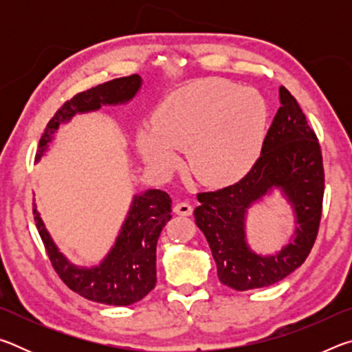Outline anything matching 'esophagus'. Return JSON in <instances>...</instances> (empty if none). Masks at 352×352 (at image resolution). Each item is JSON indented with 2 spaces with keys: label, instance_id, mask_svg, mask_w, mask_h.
Segmentation results:
<instances>
[{
  "label": "esophagus",
  "instance_id": "esophagus-1",
  "mask_svg": "<svg viewBox=\"0 0 352 352\" xmlns=\"http://www.w3.org/2000/svg\"><path fill=\"white\" fill-rule=\"evenodd\" d=\"M174 211L178 214V216H190L192 214V206L188 201H178L175 205Z\"/></svg>",
  "mask_w": 352,
  "mask_h": 352
}]
</instances>
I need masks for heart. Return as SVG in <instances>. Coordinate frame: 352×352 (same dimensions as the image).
Returning a JSON list of instances; mask_svg holds the SVG:
<instances>
[{"label": "heart", "instance_id": "b5f03b06", "mask_svg": "<svg viewBox=\"0 0 352 352\" xmlns=\"http://www.w3.org/2000/svg\"><path fill=\"white\" fill-rule=\"evenodd\" d=\"M267 105L259 93L206 79L168 94L153 111L155 127L135 132L136 147L162 174L178 164L188 147L195 177L210 186L236 183L253 168L264 141Z\"/></svg>", "mask_w": 352, "mask_h": 352}]
</instances>
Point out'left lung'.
Listing matches in <instances>:
<instances>
[{
	"label": "left lung",
	"instance_id": "left-lung-1",
	"mask_svg": "<svg viewBox=\"0 0 352 352\" xmlns=\"http://www.w3.org/2000/svg\"><path fill=\"white\" fill-rule=\"evenodd\" d=\"M279 104L252 170L236 184L197 195L195 223L210 243L220 283L234 290L281 281L306 261L317 239L324 192L320 144L296 99L284 87L279 88ZM275 190L294 211L296 230L281 249L261 255L246 241V216Z\"/></svg>",
	"mask_w": 352,
	"mask_h": 352
}]
</instances>
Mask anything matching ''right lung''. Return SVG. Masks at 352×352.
<instances>
[{"label":"right lung","mask_w":352,"mask_h":352,"mask_svg":"<svg viewBox=\"0 0 352 352\" xmlns=\"http://www.w3.org/2000/svg\"><path fill=\"white\" fill-rule=\"evenodd\" d=\"M142 87L133 74L90 88L65 102L45 129L35 162H40L54 140L58 127L76 115L100 110L107 105H126ZM172 200L168 192L147 189L135 194L116 241L105 258L93 267L76 265L56 245L34 204V217L47 256L68 287L90 301L110 306H130L140 301L157 284V242L170 220Z\"/></svg>","instance_id":"obj_1"}]
</instances>
